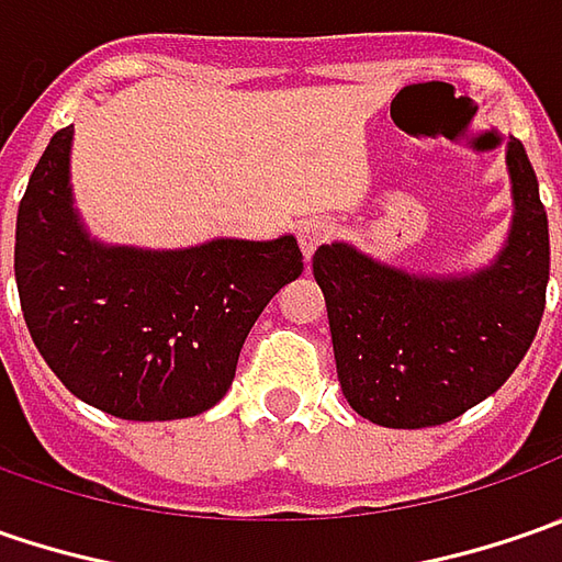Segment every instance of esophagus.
Instances as JSON below:
<instances>
[{
  "label": "esophagus",
  "mask_w": 562,
  "mask_h": 562,
  "mask_svg": "<svg viewBox=\"0 0 562 562\" xmlns=\"http://www.w3.org/2000/svg\"><path fill=\"white\" fill-rule=\"evenodd\" d=\"M296 237H300V249H303V256H306V262H310L315 249L331 237V225H328L325 218H310L306 225H300Z\"/></svg>",
  "instance_id": "34e87169"
}]
</instances>
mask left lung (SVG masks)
Listing matches in <instances>:
<instances>
[{
	"label": "left lung",
	"instance_id": "8db88e82",
	"mask_svg": "<svg viewBox=\"0 0 562 562\" xmlns=\"http://www.w3.org/2000/svg\"><path fill=\"white\" fill-rule=\"evenodd\" d=\"M507 175V240L482 269H397L344 240L315 249L340 391L362 419L443 425L491 397L529 353L544 315L551 240L535 168L516 137Z\"/></svg>",
	"mask_w": 562,
	"mask_h": 562
}]
</instances>
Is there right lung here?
<instances>
[{"mask_svg":"<svg viewBox=\"0 0 562 562\" xmlns=\"http://www.w3.org/2000/svg\"><path fill=\"white\" fill-rule=\"evenodd\" d=\"M75 124L18 205L14 281L46 366L77 400L131 422L200 416L225 397L249 328L303 271L296 237L184 249L105 244L71 190Z\"/></svg>","mask_w":562,"mask_h":562,"instance_id":"obj_1","label":"right lung"}]
</instances>
